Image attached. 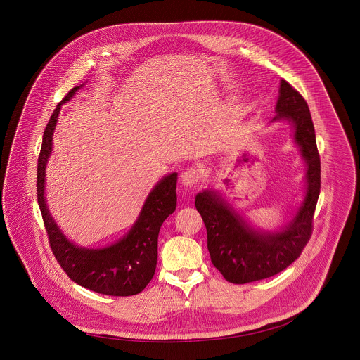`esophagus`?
<instances>
[{"label":"esophagus","instance_id":"1","mask_svg":"<svg viewBox=\"0 0 360 360\" xmlns=\"http://www.w3.org/2000/svg\"><path fill=\"white\" fill-rule=\"evenodd\" d=\"M201 177H202V174H201L200 169H197V167H188V169H186V170L181 173L180 181H181V184H183L184 187H195V186L201 181Z\"/></svg>","mask_w":360,"mask_h":360}]
</instances>
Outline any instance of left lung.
I'll return each mask as SVG.
<instances>
[{"instance_id": "8db88e82", "label": "left lung", "mask_w": 360, "mask_h": 360, "mask_svg": "<svg viewBox=\"0 0 360 360\" xmlns=\"http://www.w3.org/2000/svg\"><path fill=\"white\" fill-rule=\"evenodd\" d=\"M273 122L285 120L294 130V143L307 165L305 193L292 219L274 231L255 229L217 191L204 190L195 197L207 233V251L213 266L233 284L271 277L287 269L308 244L313 213L320 194V156L316 134L304 97L280 82Z\"/></svg>"}]
</instances>
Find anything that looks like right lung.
<instances>
[{
	"label": "right lung",
	"instance_id": "1",
	"mask_svg": "<svg viewBox=\"0 0 360 360\" xmlns=\"http://www.w3.org/2000/svg\"><path fill=\"white\" fill-rule=\"evenodd\" d=\"M83 86L73 87L56 105L44 130L37 165L39 206L52 252L70 280L98 294L130 297L141 292L154 277L158 260V234L165 219L176 210L177 173L166 174L155 184L137 220L116 243L94 250L79 247L68 240L55 223L47 206L46 167L52 154V136L59 110Z\"/></svg>",
	"mask_w": 360,
	"mask_h": 360
}]
</instances>
